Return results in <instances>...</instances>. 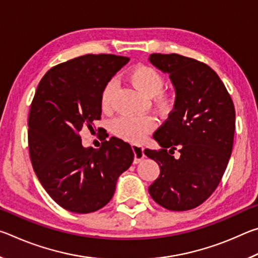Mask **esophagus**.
<instances>
[{
    "label": "esophagus",
    "instance_id": "34e87169",
    "mask_svg": "<svg viewBox=\"0 0 258 258\" xmlns=\"http://www.w3.org/2000/svg\"><path fill=\"white\" fill-rule=\"evenodd\" d=\"M132 149L134 152V164H139L143 158H145V154H143V148L141 146L132 145Z\"/></svg>",
    "mask_w": 258,
    "mask_h": 258
}]
</instances>
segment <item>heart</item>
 Masks as SVG:
<instances>
[{
  "instance_id": "1",
  "label": "heart",
  "mask_w": 258,
  "mask_h": 258,
  "mask_svg": "<svg viewBox=\"0 0 258 258\" xmlns=\"http://www.w3.org/2000/svg\"><path fill=\"white\" fill-rule=\"evenodd\" d=\"M128 81L140 92L154 97L159 110L165 111L171 106V97L163 90L165 81L161 74L154 67L139 64L128 74ZM116 82L109 81L101 92V107L104 110L110 109ZM155 128V120L150 116H120L111 124V130L117 137L130 142H140Z\"/></svg>"
}]
</instances>
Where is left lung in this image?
Here are the masks:
<instances>
[{
    "instance_id": "obj_1",
    "label": "left lung",
    "mask_w": 258,
    "mask_h": 258,
    "mask_svg": "<svg viewBox=\"0 0 258 258\" xmlns=\"http://www.w3.org/2000/svg\"><path fill=\"white\" fill-rule=\"evenodd\" d=\"M149 61L168 74L176 94L167 120L154 134L161 149L145 150L160 167L149 194L166 209L189 211L211 197L225 172L233 147L234 106L206 63L176 53H152ZM175 150L178 159L172 156Z\"/></svg>"
}]
</instances>
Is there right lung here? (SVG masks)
I'll return each mask as SVG.
<instances>
[{"instance_id": "add662e5", "label": "right lung", "mask_w": 258, "mask_h": 258, "mask_svg": "<svg viewBox=\"0 0 258 258\" xmlns=\"http://www.w3.org/2000/svg\"><path fill=\"white\" fill-rule=\"evenodd\" d=\"M127 56L85 54L52 67L37 86L28 117V148L35 174L54 202L87 214L110 202L117 178L133 163L128 143L111 138L99 149L82 146V128L101 118L104 85Z\"/></svg>"}]
</instances>
